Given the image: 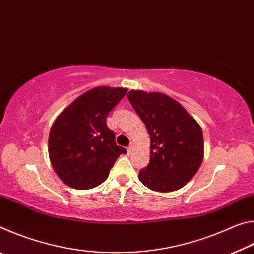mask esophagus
Instances as JSON below:
<instances>
[{
	"instance_id": "esophagus-1",
	"label": "esophagus",
	"mask_w": 254,
	"mask_h": 254,
	"mask_svg": "<svg viewBox=\"0 0 254 254\" xmlns=\"http://www.w3.org/2000/svg\"><path fill=\"white\" fill-rule=\"evenodd\" d=\"M127 153L130 154V153L132 152V150H133V145H132V144H131V145H128V147H127Z\"/></svg>"
}]
</instances>
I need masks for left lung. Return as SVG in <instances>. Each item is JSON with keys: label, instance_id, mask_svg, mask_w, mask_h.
<instances>
[{"label": "left lung", "instance_id": "left-lung-1", "mask_svg": "<svg viewBox=\"0 0 254 254\" xmlns=\"http://www.w3.org/2000/svg\"><path fill=\"white\" fill-rule=\"evenodd\" d=\"M127 98L150 135V161L139 171L140 182L158 192L178 190L194 177L204 159L200 126L166 94L132 89Z\"/></svg>", "mask_w": 254, "mask_h": 254}]
</instances>
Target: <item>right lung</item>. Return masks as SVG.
Here are the masks:
<instances>
[{
  "mask_svg": "<svg viewBox=\"0 0 254 254\" xmlns=\"http://www.w3.org/2000/svg\"><path fill=\"white\" fill-rule=\"evenodd\" d=\"M127 88L98 86L71 102L50 128L48 152L55 173L75 189H91L109 177L120 154L106 117Z\"/></svg>",
  "mask_w": 254,
  "mask_h": 254,
  "instance_id": "1",
  "label": "right lung"
}]
</instances>
